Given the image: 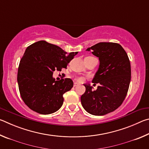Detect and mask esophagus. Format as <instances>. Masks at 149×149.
<instances>
[{
  "label": "esophagus",
  "mask_w": 149,
  "mask_h": 149,
  "mask_svg": "<svg viewBox=\"0 0 149 149\" xmlns=\"http://www.w3.org/2000/svg\"><path fill=\"white\" fill-rule=\"evenodd\" d=\"M77 85H79V84H78V83H77V82H75L74 84V86L76 87V86H77Z\"/></svg>",
  "instance_id": "1"
}]
</instances>
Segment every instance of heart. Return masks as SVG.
Listing matches in <instances>:
<instances>
[{"instance_id":"heart-1","label":"heart","mask_w":149,"mask_h":149,"mask_svg":"<svg viewBox=\"0 0 149 149\" xmlns=\"http://www.w3.org/2000/svg\"><path fill=\"white\" fill-rule=\"evenodd\" d=\"M76 79L78 81H82L84 79V77H77L76 78Z\"/></svg>"}]
</instances>
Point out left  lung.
<instances>
[{
	"label": "left lung",
	"instance_id": "8db88e82",
	"mask_svg": "<svg viewBox=\"0 0 149 149\" xmlns=\"http://www.w3.org/2000/svg\"><path fill=\"white\" fill-rule=\"evenodd\" d=\"M86 50H91L99 59L92 81L99 86L93 91L89 84H84L86 89L81 102L88 113L103 116L117 109L124 100L131 81L130 62L123 47L115 42H99Z\"/></svg>",
	"mask_w": 149,
	"mask_h": 149
}]
</instances>
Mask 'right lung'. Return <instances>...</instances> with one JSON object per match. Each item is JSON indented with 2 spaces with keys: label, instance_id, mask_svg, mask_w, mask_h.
<instances>
[{
  "label": "right lung",
  "instance_id": "obj_1",
  "mask_svg": "<svg viewBox=\"0 0 149 149\" xmlns=\"http://www.w3.org/2000/svg\"><path fill=\"white\" fill-rule=\"evenodd\" d=\"M78 52L68 54L61 48L45 41L27 47L20 60L17 84L22 100L30 109L41 114H50L63 104V95L73 87L70 78L56 81L55 70L66 68Z\"/></svg>",
  "mask_w": 149,
  "mask_h": 149
}]
</instances>
